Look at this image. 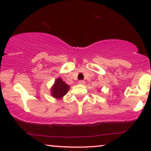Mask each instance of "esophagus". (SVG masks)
Segmentation results:
<instances>
[{"label":"esophagus","mask_w":151,"mask_h":151,"mask_svg":"<svg viewBox=\"0 0 151 151\" xmlns=\"http://www.w3.org/2000/svg\"><path fill=\"white\" fill-rule=\"evenodd\" d=\"M84 82H84V80H79V81H78V83L81 84H84Z\"/></svg>","instance_id":"esophagus-1"}]
</instances>
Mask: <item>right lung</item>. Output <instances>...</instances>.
<instances>
[{
  "label": "right lung",
  "mask_w": 151,
  "mask_h": 151,
  "mask_svg": "<svg viewBox=\"0 0 151 151\" xmlns=\"http://www.w3.org/2000/svg\"><path fill=\"white\" fill-rule=\"evenodd\" d=\"M69 89V86L64 82L60 78H59L55 80L54 85L51 88V93L53 97L60 99L65 96Z\"/></svg>",
  "instance_id": "obj_1"
}]
</instances>
